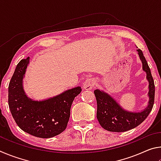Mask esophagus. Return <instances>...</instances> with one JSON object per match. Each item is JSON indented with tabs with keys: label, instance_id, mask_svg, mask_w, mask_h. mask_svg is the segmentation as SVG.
I'll return each mask as SVG.
<instances>
[{
	"label": "esophagus",
	"instance_id": "esophagus-1",
	"mask_svg": "<svg viewBox=\"0 0 161 161\" xmlns=\"http://www.w3.org/2000/svg\"><path fill=\"white\" fill-rule=\"evenodd\" d=\"M94 83L95 81L94 80H92V79H87L84 83V89H86V90H90V89H93Z\"/></svg>",
	"mask_w": 161,
	"mask_h": 161
}]
</instances>
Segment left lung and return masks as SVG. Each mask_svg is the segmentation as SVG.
Masks as SVG:
<instances>
[{"instance_id":"left-lung-1","label":"left lung","mask_w":161,"mask_h":161,"mask_svg":"<svg viewBox=\"0 0 161 161\" xmlns=\"http://www.w3.org/2000/svg\"><path fill=\"white\" fill-rule=\"evenodd\" d=\"M142 62L143 69L146 72L148 85V105L141 112H131L124 110L110 95L99 89L94 90L97 103V117L102 128L108 131L124 132L140 125L149 115L154 103L155 85L151 69L140 49L137 50Z\"/></svg>"}]
</instances>
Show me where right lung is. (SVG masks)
Returning a JSON list of instances; mask_svg holds the SVG:
<instances>
[{"instance_id":"1","label":"right lung","mask_w":161,"mask_h":161,"mask_svg":"<svg viewBox=\"0 0 161 161\" xmlns=\"http://www.w3.org/2000/svg\"><path fill=\"white\" fill-rule=\"evenodd\" d=\"M30 58L20 61L8 86V105L18 126L24 131L38 138L54 137L63 132L70 116L75 98L80 94V86L42 101L28 97L23 89V80Z\"/></svg>"}]
</instances>
